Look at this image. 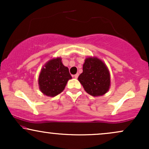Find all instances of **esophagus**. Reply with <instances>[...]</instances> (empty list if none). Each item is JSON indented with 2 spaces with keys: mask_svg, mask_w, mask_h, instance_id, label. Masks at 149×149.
<instances>
[{
  "mask_svg": "<svg viewBox=\"0 0 149 149\" xmlns=\"http://www.w3.org/2000/svg\"><path fill=\"white\" fill-rule=\"evenodd\" d=\"M78 76H79V74H78V73H76V75H74V78H78Z\"/></svg>",
  "mask_w": 149,
  "mask_h": 149,
  "instance_id": "esophagus-1",
  "label": "esophagus"
}]
</instances>
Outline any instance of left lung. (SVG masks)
Here are the masks:
<instances>
[{"mask_svg":"<svg viewBox=\"0 0 149 149\" xmlns=\"http://www.w3.org/2000/svg\"><path fill=\"white\" fill-rule=\"evenodd\" d=\"M78 80L85 92L93 97L102 96L109 91L111 77L107 66L97 57H88L83 66Z\"/></svg>","mask_w":149,"mask_h":149,"instance_id":"1","label":"left lung"}]
</instances>
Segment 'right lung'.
Masks as SVG:
<instances>
[{"mask_svg": "<svg viewBox=\"0 0 149 149\" xmlns=\"http://www.w3.org/2000/svg\"><path fill=\"white\" fill-rule=\"evenodd\" d=\"M71 78L69 69L62 64L61 58H54L47 61L40 71L39 88L46 96H57L64 90L68 80Z\"/></svg>", "mask_w": 149, "mask_h": 149, "instance_id": "1", "label": "right lung"}]
</instances>
